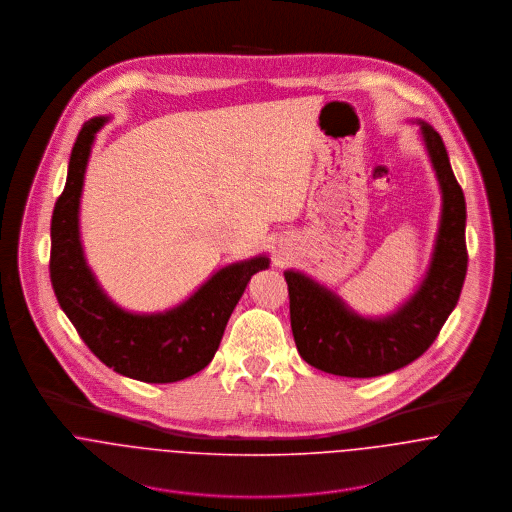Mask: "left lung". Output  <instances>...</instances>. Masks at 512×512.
Here are the masks:
<instances>
[{"instance_id": "obj_1", "label": "left lung", "mask_w": 512, "mask_h": 512, "mask_svg": "<svg viewBox=\"0 0 512 512\" xmlns=\"http://www.w3.org/2000/svg\"><path fill=\"white\" fill-rule=\"evenodd\" d=\"M441 189V220L428 276L396 313L368 319L301 272H284L297 351L323 372L372 378L422 357L457 305L467 274L465 197L438 132L418 120Z\"/></svg>"}]
</instances>
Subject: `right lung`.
Instances as JSON below:
<instances>
[{"label":"right lung","mask_w":512,"mask_h":512,"mask_svg":"<svg viewBox=\"0 0 512 512\" xmlns=\"http://www.w3.org/2000/svg\"><path fill=\"white\" fill-rule=\"evenodd\" d=\"M106 122L104 116L90 118L74 142L67 185L51 219V284L80 339L104 365L142 382H177L213 361L232 309L250 278L266 270L270 260L256 256L230 264L163 313L140 315L118 307L86 266L78 232L90 147Z\"/></svg>","instance_id":"obj_1"}]
</instances>
